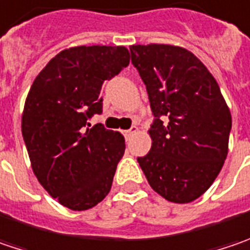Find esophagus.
Returning a JSON list of instances; mask_svg holds the SVG:
<instances>
[{"instance_id": "34e87169", "label": "esophagus", "mask_w": 250, "mask_h": 250, "mask_svg": "<svg viewBox=\"0 0 250 250\" xmlns=\"http://www.w3.org/2000/svg\"><path fill=\"white\" fill-rule=\"evenodd\" d=\"M138 132V126H132L131 129H126V131H124V135H125V138H131L133 133H136Z\"/></svg>"}]
</instances>
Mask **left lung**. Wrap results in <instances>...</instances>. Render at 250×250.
<instances>
[{
  "label": "left lung",
  "instance_id": "obj_1",
  "mask_svg": "<svg viewBox=\"0 0 250 250\" xmlns=\"http://www.w3.org/2000/svg\"><path fill=\"white\" fill-rule=\"evenodd\" d=\"M155 122L150 152L138 157L150 187L170 203L206 193L228 155L232 117L214 76L190 50L174 44H132Z\"/></svg>",
  "mask_w": 250,
  "mask_h": 250
}]
</instances>
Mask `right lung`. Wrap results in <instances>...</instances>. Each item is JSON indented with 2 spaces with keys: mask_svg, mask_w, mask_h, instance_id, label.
<instances>
[{
  "mask_svg": "<svg viewBox=\"0 0 250 250\" xmlns=\"http://www.w3.org/2000/svg\"><path fill=\"white\" fill-rule=\"evenodd\" d=\"M129 64L125 46H74L36 76L22 111V136L44 190L73 211L95 207L109 193L125 138L87 119L103 111L105 80ZM87 128H85V125Z\"/></svg>",
  "mask_w": 250,
  "mask_h": 250,
  "instance_id": "obj_1",
  "label": "right lung"
}]
</instances>
